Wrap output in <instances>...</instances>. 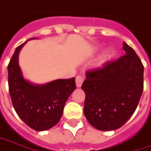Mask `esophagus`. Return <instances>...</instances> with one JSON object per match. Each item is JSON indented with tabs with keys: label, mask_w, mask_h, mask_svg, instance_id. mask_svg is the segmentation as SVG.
Segmentation results:
<instances>
[{
	"label": "esophagus",
	"mask_w": 151,
	"mask_h": 151,
	"mask_svg": "<svg viewBox=\"0 0 151 151\" xmlns=\"http://www.w3.org/2000/svg\"><path fill=\"white\" fill-rule=\"evenodd\" d=\"M83 81V77L80 75H78L76 77V85L77 87H81Z\"/></svg>",
	"instance_id": "obj_1"
}]
</instances>
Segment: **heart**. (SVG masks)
<instances>
[{
    "label": "heart",
    "instance_id": "b5f03b06",
    "mask_svg": "<svg viewBox=\"0 0 151 151\" xmlns=\"http://www.w3.org/2000/svg\"><path fill=\"white\" fill-rule=\"evenodd\" d=\"M114 56V50L111 49L106 50L105 52L102 53V55L99 57V60H98V63L99 64H103L104 63H106L107 60L111 59L112 56Z\"/></svg>",
    "mask_w": 151,
    "mask_h": 151
}]
</instances>
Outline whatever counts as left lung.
<instances>
[{
	"mask_svg": "<svg viewBox=\"0 0 151 151\" xmlns=\"http://www.w3.org/2000/svg\"><path fill=\"white\" fill-rule=\"evenodd\" d=\"M126 54L88 70L82 84L83 113L101 131L121 128L134 114L144 89V66L134 50L123 43Z\"/></svg>",
	"mask_w": 151,
	"mask_h": 151,
	"instance_id": "8db88e82",
	"label": "left lung"
}]
</instances>
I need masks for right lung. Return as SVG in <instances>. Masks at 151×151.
<instances>
[{
	"label": "right lung",
	"instance_id": "right-lung-1",
	"mask_svg": "<svg viewBox=\"0 0 151 151\" xmlns=\"http://www.w3.org/2000/svg\"><path fill=\"white\" fill-rule=\"evenodd\" d=\"M25 43L17 47L7 66L9 93L18 116L31 128L45 131L60 121L64 106L76 88L75 78L42 85L27 81L18 65V54Z\"/></svg>",
	"mask_w": 151,
	"mask_h": 151
}]
</instances>
